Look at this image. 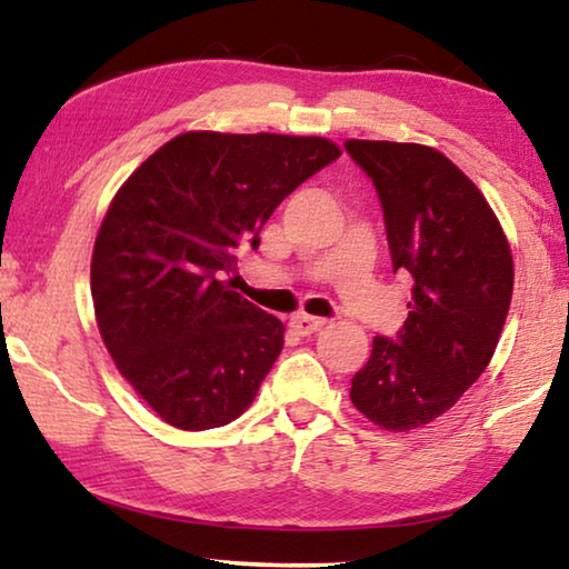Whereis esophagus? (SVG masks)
Returning <instances> with one entry per match:
<instances>
[{
	"instance_id": "34e87169",
	"label": "esophagus",
	"mask_w": 569,
	"mask_h": 569,
	"mask_svg": "<svg viewBox=\"0 0 569 569\" xmlns=\"http://www.w3.org/2000/svg\"><path fill=\"white\" fill-rule=\"evenodd\" d=\"M326 326V319H319V316H306V313H298L291 319V329L301 336H311L316 331H321Z\"/></svg>"
}]
</instances>
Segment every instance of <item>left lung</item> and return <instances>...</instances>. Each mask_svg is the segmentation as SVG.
Listing matches in <instances>:
<instances>
[{
    "instance_id": "left-lung-1",
    "label": "left lung",
    "mask_w": 569,
    "mask_h": 569,
    "mask_svg": "<svg viewBox=\"0 0 569 569\" xmlns=\"http://www.w3.org/2000/svg\"><path fill=\"white\" fill-rule=\"evenodd\" d=\"M343 148L377 188L393 273L411 276L407 321L393 339H373L351 401L379 427L409 431L449 411L487 369L512 301V253L485 196L435 148Z\"/></svg>"
}]
</instances>
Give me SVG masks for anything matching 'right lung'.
<instances>
[{"label": "right lung", "mask_w": 569, "mask_h": 569, "mask_svg": "<svg viewBox=\"0 0 569 569\" xmlns=\"http://www.w3.org/2000/svg\"><path fill=\"white\" fill-rule=\"evenodd\" d=\"M341 156L331 140L186 132L132 172L92 253L102 341L160 419L226 427L256 399L283 323L230 291L238 253L291 192Z\"/></svg>", "instance_id": "obj_1"}]
</instances>
